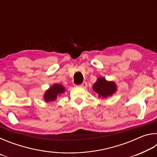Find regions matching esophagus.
<instances>
[{"instance_id": "1", "label": "esophagus", "mask_w": 157, "mask_h": 157, "mask_svg": "<svg viewBox=\"0 0 157 157\" xmlns=\"http://www.w3.org/2000/svg\"><path fill=\"white\" fill-rule=\"evenodd\" d=\"M79 86L82 87V88H84V89H86L87 87V83L86 82H84L83 83H82V84L79 85Z\"/></svg>"}]
</instances>
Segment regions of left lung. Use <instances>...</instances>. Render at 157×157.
<instances>
[{
	"label": "left lung",
	"mask_w": 157,
	"mask_h": 157,
	"mask_svg": "<svg viewBox=\"0 0 157 157\" xmlns=\"http://www.w3.org/2000/svg\"><path fill=\"white\" fill-rule=\"evenodd\" d=\"M93 89L96 93L99 98L110 97L117 91V85L113 81H107L103 77H100L93 85Z\"/></svg>",
	"instance_id": "left-lung-1"
}]
</instances>
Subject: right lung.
Segmentation results:
<instances>
[{
	"mask_svg": "<svg viewBox=\"0 0 157 157\" xmlns=\"http://www.w3.org/2000/svg\"><path fill=\"white\" fill-rule=\"evenodd\" d=\"M66 91L65 87L61 84H54L50 88L46 90L44 95V100L46 102H54L57 98Z\"/></svg>",
	"mask_w": 157,
	"mask_h": 157,
	"instance_id": "right-lung-1",
	"label": "right lung"
}]
</instances>
